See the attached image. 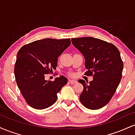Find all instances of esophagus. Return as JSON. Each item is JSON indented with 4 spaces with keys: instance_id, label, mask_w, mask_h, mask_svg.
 Wrapping results in <instances>:
<instances>
[{
    "instance_id": "esophagus-1",
    "label": "esophagus",
    "mask_w": 135,
    "mask_h": 135,
    "mask_svg": "<svg viewBox=\"0 0 135 135\" xmlns=\"http://www.w3.org/2000/svg\"><path fill=\"white\" fill-rule=\"evenodd\" d=\"M69 81L70 82V83L71 84H75V83H77V80H72V79H69Z\"/></svg>"
}]
</instances>
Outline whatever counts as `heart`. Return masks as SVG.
<instances>
[{
    "instance_id": "obj_1",
    "label": "heart",
    "mask_w": 135,
    "mask_h": 135,
    "mask_svg": "<svg viewBox=\"0 0 135 135\" xmlns=\"http://www.w3.org/2000/svg\"><path fill=\"white\" fill-rule=\"evenodd\" d=\"M69 75H72V74H69Z\"/></svg>"
}]
</instances>
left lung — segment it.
<instances>
[{
	"label": "left lung",
	"instance_id": "left-lung-1",
	"mask_svg": "<svg viewBox=\"0 0 135 135\" xmlns=\"http://www.w3.org/2000/svg\"><path fill=\"white\" fill-rule=\"evenodd\" d=\"M72 44L85 58V75L93 80L79 79L84 87L79 99L88 109L97 110L106 105L111 100L122 78L123 62L120 52L114 44L99 38H74Z\"/></svg>",
	"mask_w": 135,
	"mask_h": 135
}]
</instances>
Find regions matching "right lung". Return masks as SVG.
Listing matches in <instances>:
<instances>
[{"label":"right lung","instance_id":"add662e5","mask_svg":"<svg viewBox=\"0 0 135 135\" xmlns=\"http://www.w3.org/2000/svg\"><path fill=\"white\" fill-rule=\"evenodd\" d=\"M70 39L44 38L20 48L17 53L15 75L17 85L27 103L35 109L49 107L57 93L67 83L61 75L55 80H45V74L56 69L58 58L70 45Z\"/></svg>","mask_w":135,"mask_h":135}]
</instances>
